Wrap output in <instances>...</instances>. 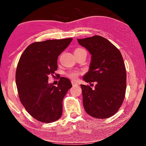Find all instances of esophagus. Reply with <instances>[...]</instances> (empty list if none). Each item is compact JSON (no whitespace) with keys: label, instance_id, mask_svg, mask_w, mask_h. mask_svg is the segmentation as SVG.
Listing matches in <instances>:
<instances>
[{"label":"esophagus","instance_id":"obj_1","mask_svg":"<svg viewBox=\"0 0 146 146\" xmlns=\"http://www.w3.org/2000/svg\"><path fill=\"white\" fill-rule=\"evenodd\" d=\"M71 84H72L73 86H78V84L76 83L75 81H71Z\"/></svg>","mask_w":146,"mask_h":146}]
</instances>
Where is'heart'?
I'll list each match as a JSON object with an SVG mask.
<instances>
[{
	"instance_id": "obj_1",
	"label": "heart",
	"mask_w": 146,
	"mask_h": 146,
	"mask_svg": "<svg viewBox=\"0 0 146 146\" xmlns=\"http://www.w3.org/2000/svg\"><path fill=\"white\" fill-rule=\"evenodd\" d=\"M85 51L84 49L78 48V49H76L75 51H78V52H79V51ZM79 74H80V72H78L77 71H71L68 73V76L71 78L73 79V80H75V79L78 78Z\"/></svg>"
}]
</instances>
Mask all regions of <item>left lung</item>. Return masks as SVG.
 I'll return each mask as SVG.
<instances>
[{
    "instance_id": "left-lung-1",
    "label": "left lung",
    "mask_w": 146,
    "mask_h": 146,
    "mask_svg": "<svg viewBox=\"0 0 146 146\" xmlns=\"http://www.w3.org/2000/svg\"><path fill=\"white\" fill-rule=\"evenodd\" d=\"M77 40L91 55L90 69L83 80L97 82L94 89L80 85L84 108L94 118H110L118 111L125 97L126 71L122 54L102 36L95 35Z\"/></svg>"
}]
</instances>
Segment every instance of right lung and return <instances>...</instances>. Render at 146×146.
Returning a JSON list of instances; mask_svg holds the SVG:
<instances>
[{"label":"right lung","instance_id":"right-lung-1","mask_svg":"<svg viewBox=\"0 0 146 146\" xmlns=\"http://www.w3.org/2000/svg\"><path fill=\"white\" fill-rule=\"evenodd\" d=\"M73 38L54 39L30 44L17 65L15 80L20 100L27 111L44 123L57 120L62 113V101L72 87L61 77L58 86L48 83V76L57 70V58Z\"/></svg>","mask_w":146,"mask_h":146}]
</instances>
